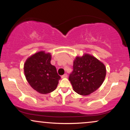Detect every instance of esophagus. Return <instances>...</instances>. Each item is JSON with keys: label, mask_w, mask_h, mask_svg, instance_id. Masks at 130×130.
Here are the masks:
<instances>
[{"label": "esophagus", "mask_w": 130, "mask_h": 130, "mask_svg": "<svg viewBox=\"0 0 130 130\" xmlns=\"http://www.w3.org/2000/svg\"><path fill=\"white\" fill-rule=\"evenodd\" d=\"M67 76H68V75H67V73H65L62 76V78H65V77H67Z\"/></svg>", "instance_id": "1"}]
</instances>
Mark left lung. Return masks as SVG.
I'll return each mask as SVG.
<instances>
[{
  "mask_svg": "<svg viewBox=\"0 0 130 130\" xmlns=\"http://www.w3.org/2000/svg\"><path fill=\"white\" fill-rule=\"evenodd\" d=\"M73 68L68 79L74 92L81 95H88L97 90L106 73L104 64L89 54L76 57Z\"/></svg>",
  "mask_w": 130,
  "mask_h": 130,
  "instance_id": "obj_1",
  "label": "left lung"
}]
</instances>
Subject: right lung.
<instances>
[{
    "instance_id": "add662e5",
    "label": "right lung",
    "mask_w": 130,
    "mask_h": 130,
    "mask_svg": "<svg viewBox=\"0 0 130 130\" xmlns=\"http://www.w3.org/2000/svg\"><path fill=\"white\" fill-rule=\"evenodd\" d=\"M51 55L40 51L27 59L24 74L33 89L42 94L51 93L56 89L60 76L56 68L51 64Z\"/></svg>"
}]
</instances>
